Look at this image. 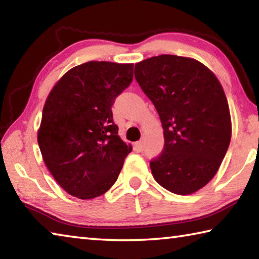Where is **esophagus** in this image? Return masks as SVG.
I'll list each match as a JSON object with an SVG mask.
<instances>
[{
    "label": "esophagus",
    "mask_w": 259,
    "mask_h": 259,
    "mask_svg": "<svg viewBox=\"0 0 259 259\" xmlns=\"http://www.w3.org/2000/svg\"><path fill=\"white\" fill-rule=\"evenodd\" d=\"M135 147H136V150H137V151L142 152L144 150V142H142V140H140V142H137L135 144Z\"/></svg>",
    "instance_id": "obj_1"
}]
</instances>
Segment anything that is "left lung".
<instances>
[{"label":"left lung","mask_w":259,"mask_h":259,"mask_svg":"<svg viewBox=\"0 0 259 259\" xmlns=\"http://www.w3.org/2000/svg\"><path fill=\"white\" fill-rule=\"evenodd\" d=\"M135 77L163 128V151L150 162L153 177L175 194L199 191L218 171L231 142L222 84L202 63L174 55L137 63Z\"/></svg>","instance_id":"1"}]
</instances>
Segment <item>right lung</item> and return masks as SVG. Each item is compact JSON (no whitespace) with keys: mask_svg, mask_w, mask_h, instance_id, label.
<instances>
[{"mask_svg":"<svg viewBox=\"0 0 259 259\" xmlns=\"http://www.w3.org/2000/svg\"><path fill=\"white\" fill-rule=\"evenodd\" d=\"M133 77L134 64L88 61L65 73L48 96L37 142L68 194L97 198L119 177L133 147L117 135L112 106Z\"/></svg>","mask_w":259,"mask_h":259,"instance_id":"add662e5","label":"right lung"}]
</instances>
